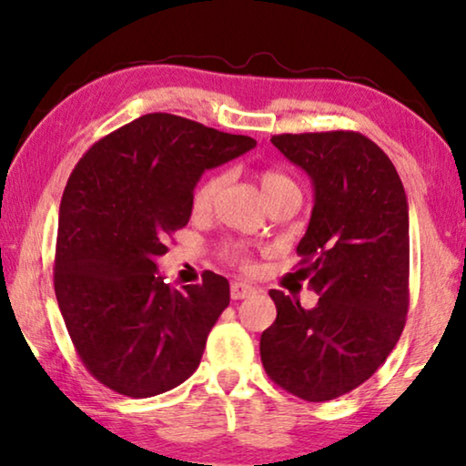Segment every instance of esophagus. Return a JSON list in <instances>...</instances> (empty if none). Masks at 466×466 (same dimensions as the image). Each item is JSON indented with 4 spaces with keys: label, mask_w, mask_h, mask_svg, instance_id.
<instances>
[{
    "label": "esophagus",
    "mask_w": 466,
    "mask_h": 466,
    "mask_svg": "<svg viewBox=\"0 0 466 466\" xmlns=\"http://www.w3.org/2000/svg\"><path fill=\"white\" fill-rule=\"evenodd\" d=\"M252 292H254V286L246 284V282H233L231 284V299H235V301H238V299L250 297Z\"/></svg>",
    "instance_id": "34e87169"
}]
</instances>
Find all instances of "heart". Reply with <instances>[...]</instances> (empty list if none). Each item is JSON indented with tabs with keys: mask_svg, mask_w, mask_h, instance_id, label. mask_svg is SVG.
Here are the masks:
<instances>
[{
	"mask_svg": "<svg viewBox=\"0 0 466 466\" xmlns=\"http://www.w3.org/2000/svg\"><path fill=\"white\" fill-rule=\"evenodd\" d=\"M258 180H260V187H263V193L265 197H269L276 193V190L289 187V184H295L290 180V177H286L284 174H279L276 169H265L258 174ZM222 182H225V176L222 174H214L203 180L199 187L195 188L193 193V208L195 209H208L212 206L216 193H218V188L222 187ZM227 257L233 260V263H238L241 267H248L250 263V258H248V250L246 246L241 244H231L227 248Z\"/></svg>",
	"mask_w": 466,
	"mask_h": 466,
	"instance_id": "b5f03b06",
	"label": "heart"
}]
</instances>
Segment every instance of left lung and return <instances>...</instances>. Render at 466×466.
Masks as SVG:
<instances>
[{
    "label": "left lung",
    "instance_id": "left-lung-1",
    "mask_svg": "<svg viewBox=\"0 0 466 466\" xmlns=\"http://www.w3.org/2000/svg\"><path fill=\"white\" fill-rule=\"evenodd\" d=\"M271 142L309 176L314 209L297 254L320 299L269 290L276 322L260 360L279 388L320 403L367 381L397 346L410 308V208L386 152L354 131Z\"/></svg>",
    "mask_w": 466,
    "mask_h": 466
}]
</instances>
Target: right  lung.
<instances>
[{"mask_svg": "<svg viewBox=\"0 0 466 466\" xmlns=\"http://www.w3.org/2000/svg\"><path fill=\"white\" fill-rule=\"evenodd\" d=\"M257 146L174 114H146L93 144L69 176L59 208L55 295L88 373L133 399L180 386L199 367L227 278L171 289L157 258L187 227L193 190Z\"/></svg>", "mask_w": 466, "mask_h": 466, "instance_id": "add662e5", "label": "right lung"}]
</instances>
